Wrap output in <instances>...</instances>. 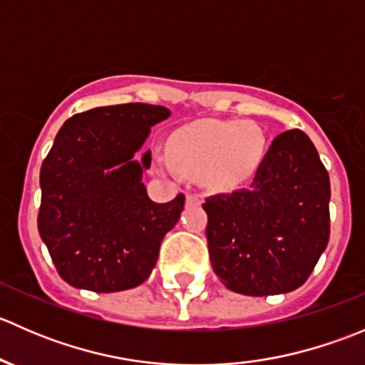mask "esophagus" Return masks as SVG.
Listing matches in <instances>:
<instances>
[{"instance_id": "34e87169", "label": "esophagus", "mask_w": 365, "mask_h": 365, "mask_svg": "<svg viewBox=\"0 0 365 365\" xmlns=\"http://www.w3.org/2000/svg\"><path fill=\"white\" fill-rule=\"evenodd\" d=\"M187 203H189V205H200L201 197L197 196V194H187Z\"/></svg>"}]
</instances>
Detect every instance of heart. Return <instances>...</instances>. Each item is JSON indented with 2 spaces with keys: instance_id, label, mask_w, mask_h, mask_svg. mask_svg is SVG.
Masks as SVG:
<instances>
[{
  "instance_id": "obj_1",
  "label": "heart",
  "mask_w": 365,
  "mask_h": 365,
  "mask_svg": "<svg viewBox=\"0 0 365 365\" xmlns=\"http://www.w3.org/2000/svg\"><path fill=\"white\" fill-rule=\"evenodd\" d=\"M267 152V135L259 125L203 120L176 128L169 138V152H155V164L165 173L196 176L208 189L230 190L257 175Z\"/></svg>"
}]
</instances>
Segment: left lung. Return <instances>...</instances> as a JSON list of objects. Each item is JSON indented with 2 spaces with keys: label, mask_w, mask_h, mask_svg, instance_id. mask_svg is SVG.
<instances>
[{
  "label": "left lung",
  "mask_w": 365,
  "mask_h": 365,
  "mask_svg": "<svg viewBox=\"0 0 365 365\" xmlns=\"http://www.w3.org/2000/svg\"><path fill=\"white\" fill-rule=\"evenodd\" d=\"M329 173L307 134H279L247 189L203 205L210 261L220 282L249 297L300 288L329 244Z\"/></svg>",
  "instance_id": "left-lung-1"
}]
</instances>
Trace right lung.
<instances>
[{"mask_svg": "<svg viewBox=\"0 0 365 365\" xmlns=\"http://www.w3.org/2000/svg\"><path fill=\"white\" fill-rule=\"evenodd\" d=\"M164 106H106L73 114L40 169L38 233L70 286L114 293L145 282L185 196L153 203L143 183L152 152L135 157Z\"/></svg>", "mask_w": 365, "mask_h": 365, "instance_id": "right-lung-1", "label": "right lung"}]
</instances>
